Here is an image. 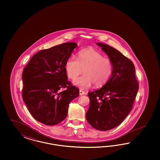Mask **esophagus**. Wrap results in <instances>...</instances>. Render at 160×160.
<instances>
[{
	"mask_svg": "<svg viewBox=\"0 0 160 160\" xmlns=\"http://www.w3.org/2000/svg\"><path fill=\"white\" fill-rule=\"evenodd\" d=\"M79 93H80V95H84V94H86L85 92L83 91H82V90H80V92H79Z\"/></svg>",
	"mask_w": 160,
	"mask_h": 160,
	"instance_id": "34e87169",
	"label": "esophagus"
}]
</instances>
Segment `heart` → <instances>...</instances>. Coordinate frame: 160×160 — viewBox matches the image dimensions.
Returning <instances> with one entry per match:
<instances>
[{"label":"heart","mask_w":160,"mask_h":160,"mask_svg":"<svg viewBox=\"0 0 160 160\" xmlns=\"http://www.w3.org/2000/svg\"><path fill=\"white\" fill-rule=\"evenodd\" d=\"M67 76L74 79L83 72L85 74L77 78L74 84L82 89L91 87L92 84L99 87L106 83L113 71L112 60L95 49L90 48L80 51L78 58L71 55L67 59L65 65Z\"/></svg>","instance_id":"b5f03b06"}]
</instances>
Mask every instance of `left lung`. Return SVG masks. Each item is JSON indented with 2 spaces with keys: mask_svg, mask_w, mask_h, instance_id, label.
I'll list each match as a JSON object with an SVG mask.
<instances>
[{
  "mask_svg": "<svg viewBox=\"0 0 160 160\" xmlns=\"http://www.w3.org/2000/svg\"><path fill=\"white\" fill-rule=\"evenodd\" d=\"M113 64L112 75L101 88L89 92L87 121L95 129L107 131L119 125L129 114L138 90L132 62L111 46L97 43Z\"/></svg>",
  "mask_w": 160,
  "mask_h": 160,
  "instance_id": "1",
  "label": "left lung"
}]
</instances>
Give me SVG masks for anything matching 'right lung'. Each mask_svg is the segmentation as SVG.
Listing matches in <instances>:
<instances>
[{"instance_id": "right-lung-1", "label": "right lung", "mask_w": 160, "mask_h": 160, "mask_svg": "<svg viewBox=\"0 0 160 160\" xmlns=\"http://www.w3.org/2000/svg\"><path fill=\"white\" fill-rule=\"evenodd\" d=\"M77 47L75 42H66L41 50L23 69V101L38 122L47 125L62 122L67 118L69 102L78 96L79 89L68 81L65 69Z\"/></svg>"}]
</instances>
